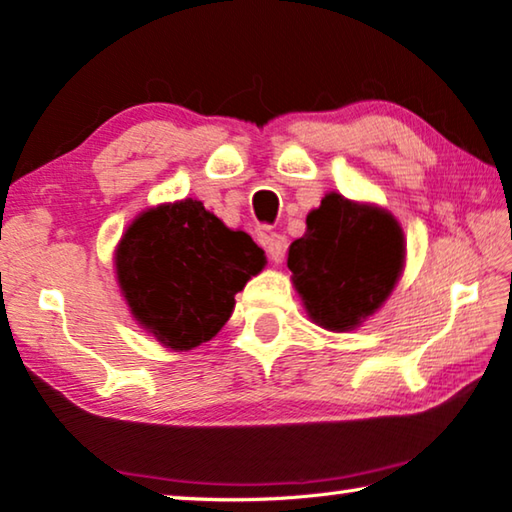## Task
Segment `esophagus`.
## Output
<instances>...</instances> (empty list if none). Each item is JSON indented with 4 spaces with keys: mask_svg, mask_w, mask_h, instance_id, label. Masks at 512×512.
<instances>
[{
    "mask_svg": "<svg viewBox=\"0 0 512 512\" xmlns=\"http://www.w3.org/2000/svg\"><path fill=\"white\" fill-rule=\"evenodd\" d=\"M262 243L266 248V253L273 259L275 264H280L282 259H285L287 253V237L285 234H278V232H269L262 237Z\"/></svg>",
    "mask_w": 512,
    "mask_h": 512,
    "instance_id": "1",
    "label": "esophagus"
}]
</instances>
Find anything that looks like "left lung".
Wrapping results in <instances>:
<instances>
[{
  "instance_id": "8db88e82",
  "label": "left lung",
  "mask_w": 512,
  "mask_h": 512,
  "mask_svg": "<svg viewBox=\"0 0 512 512\" xmlns=\"http://www.w3.org/2000/svg\"><path fill=\"white\" fill-rule=\"evenodd\" d=\"M405 262L403 230L376 205L328 193L289 246L294 287L316 326L346 332L385 303Z\"/></svg>"
}]
</instances>
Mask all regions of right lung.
<instances>
[{"mask_svg": "<svg viewBox=\"0 0 512 512\" xmlns=\"http://www.w3.org/2000/svg\"><path fill=\"white\" fill-rule=\"evenodd\" d=\"M264 264V250L246 232L225 227L191 198L136 216L116 248L129 310L173 351L209 342L230 319L234 296Z\"/></svg>", "mask_w": 512, "mask_h": 512, "instance_id": "obj_1", "label": "right lung"}]
</instances>
